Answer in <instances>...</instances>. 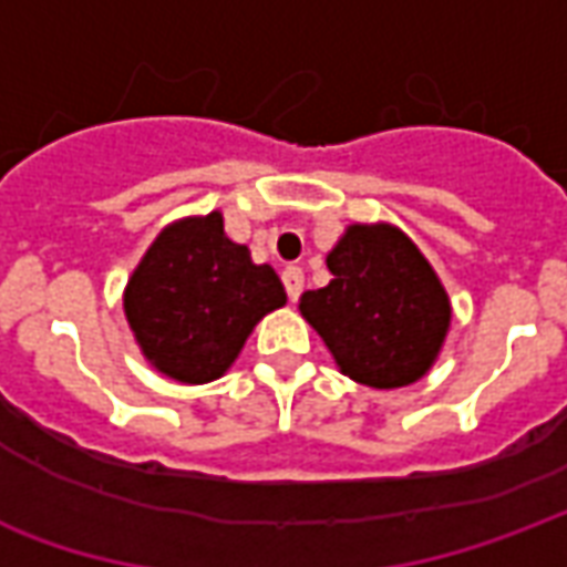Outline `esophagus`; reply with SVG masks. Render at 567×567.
Segmentation results:
<instances>
[{"instance_id":"esophagus-1","label":"esophagus","mask_w":567,"mask_h":567,"mask_svg":"<svg viewBox=\"0 0 567 567\" xmlns=\"http://www.w3.org/2000/svg\"><path fill=\"white\" fill-rule=\"evenodd\" d=\"M282 282L285 291H288V300H297L300 291H303V270H300V267H285Z\"/></svg>"}]
</instances>
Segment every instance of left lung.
Returning a JSON list of instances; mask_svg holds the SVG:
<instances>
[{
	"label": "left lung",
	"mask_w": 567,
	"mask_h": 567,
	"mask_svg": "<svg viewBox=\"0 0 567 567\" xmlns=\"http://www.w3.org/2000/svg\"><path fill=\"white\" fill-rule=\"evenodd\" d=\"M328 270L331 285L300 297V312L346 377L370 389L425 377L450 328V297L422 251L392 224H352Z\"/></svg>",
	"instance_id": "8db88e82"
}]
</instances>
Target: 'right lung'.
Returning <instances> with one entry per match:
<instances>
[{
  "label": "right lung",
  "mask_w": 567,
  "mask_h": 567,
  "mask_svg": "<svg viewBox=\"0 0 567 567\" xmlns=\"http://www.w3.org/2000/svg\"><path fill=\"white\" fill-rule=\"evenodd\" d=\"M282 303L276 270L251 264L248 248L227 239L221 212L169 224L124 295L145 358L190 385L218 380L255 324Z\"/></svg>",
  "instance_id": "right-lung-1"
}]
</instances>
